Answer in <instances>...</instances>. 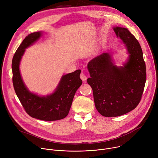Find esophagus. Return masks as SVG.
<instances>
[{
	"label": "esophagus",
	"instance_id": "34e87169",
	"mask_svg": "<svg viewBox=\"0 0 158 158\" xmlns=\"http://www.w3.org/2000/svg\"><path fill=\"white\" fill-rule=\"evenodd\" d=\"M80 77H81V79L82 80V81H84V82L85 81L86 79H87L86 75H85V73H81V74H80Z\"/></svg>",
	"mask_w": 158,
	"mask_h": 158
}]
</instances>
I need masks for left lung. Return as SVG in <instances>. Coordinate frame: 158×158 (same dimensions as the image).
I'll return each instance as SVG.
<instances>
[{"label":"left lung","mask_w":158,"mask_h":158,"mask_svg":"<svg viewBox=\"0 0 158 158\" xmlns=\"http://www.w3.org/2000/svg\"><path fill=\"white\" fill-rule=\"evenodd\" d=\"M126 45L129 54L124 65H114L109 53L104 52L90 60L87 69L91 77L96 108L105 117H116L131 111L139 103L146 80V64L138 40L127 29L114 27Z\"/></svg>","instance_id":"8db88e82"}]
</instances>
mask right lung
<instances>
[{"mask_svg":"<svg viewBox=\"0 0 158 158\" xmlns=\"http://www.w3.org/2000/svg\"><path fill=\"white\" fill-rule=\"evenodd\" d=\"M42 35V32L26 36L17 49L12 62V82L15 92L27 113L32 118L46 121L65 118L69 114L76 92L82 81L80 69L63 76L55 91L46 96L31 93L24 83L19 70L21 58L26 48Z\"/></svg>","mask_w":158,"mask_h":158,"instance_id":"right-lung-1","label":"right lung"}]
</instances>
